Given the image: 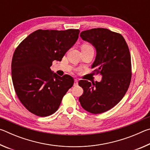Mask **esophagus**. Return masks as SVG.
<instances>
[{
	"instance_id": "1",
	"label": "esophagus",
	"mask_w": 150,
	"mask_h": 150,
	"mask_svg": "<svg viewBox=\"0 0 150 150\" xmlns=\"http://www.w3.org/2000/svg\"><path fill=\"white\" fill-rule=\"evenodd\" d=\"M78 85V80L75 79L74 81V86H77Z\"/></svg>"
}]
</instances>
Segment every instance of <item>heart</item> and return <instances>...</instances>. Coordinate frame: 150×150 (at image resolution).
<instances>
[{
  "instance_id": "obj_1",
  "label": "heart",
  "mask_w": 150,
  "mask_h": 150,
  "mask_svg": "<svg viewBox=\"0 0 150 150\" xmlns=\"http://www.w3.org/2000/svg\"><path fill=\"white\" fill-rule=\"evenodd\" d=\"M83 46H85V47H92V48H93V46L91 45H90V44H84L83 45Z\"/></svg>"
}]
</instances>
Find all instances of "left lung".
Here are the masks:
<instances>
[{"label":"left lung","mask_w":150,"mask_h":150,"mask_svg":"<svg viewBox=\"0 0 150 150\" xmlns=\"http://www.w3.org/2000/svg\"><path fill=\"white\" fill-rule=\"evenodd\" d=\"M80 36L96 48L92 69L103 76L100 82L80 80L83 93L79 100L82 107L92 114L108 111L122 100L132 78L131 57L122 35L106 28L83 31Z\"/></svg>","instance_id":"obj_1"}]
</instances>
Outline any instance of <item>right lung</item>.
I'll use <instances>...</instances> for the list:
<instances>
[{
    "label": "right lung",
    "mask_w": 150,
    "mask_h": 150,
    "mask_svg": "<svg viewBox=\"0 0 150 150\" xmlns=\"http://www.w3.org/2000/svg\"><path fill=\"white\" fill-rule=\"evenodd\" d=\"M79 30H38L15 50L11 64L12 79L21 103L34 115L44 117L57 110L74 79L52 71L54 60L62 61L77 42Z\"/></svg>",
    "instance_id": "obj_1"
}]
</instances>
